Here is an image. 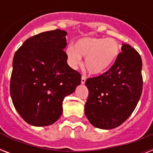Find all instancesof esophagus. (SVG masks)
Instances as JSON below:
<instances>
[{"mask_svg": "<svg viewBox=\"0 0 153 153\" xmlns=\"http://www.w3.org/2000/svg\"><path fill=\"white\" fill-rule=\"evenodd\" d=\"M86 76H85V75H82V78H81L82 84H84L85 82H86Z\"/></svg>", "mask_w": 153, "mask_h": 153, "instance_id": "34e87169", "label": "esophagus"}]
</instances>
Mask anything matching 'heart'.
<instances>
[{
	"instance_id": "b5f03b06",
	"label": "heart",
	"mask_w": 153,
	"mask_h": 153,
	"mask_svg": "<svg viewBox=\"0 0 153 153\" xmlns=\"http://www.w3.org/2000/svg\"><path fill=\"white\" fill-rule=\"evenodd\" d=\"M120 45L113 38L83 37L70 46L66 51L67 61L71 67H76L85 59V67L91 74H99L108 70L120 55Z\"/></svg>"
}]
</instances>
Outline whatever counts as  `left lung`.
<instances>
[{
	"mask_svg": "<svg viewBox=\"0 0 153 153\" xmlns=\"http://www.w3.org/2000/svg\"><path fill=\"white\" fill-rule=\"evenodd\" d=\"M116 62L99 76L86 79L89 95L85 114L94 126L114 128L135 109L143 89L142 60L139 53L123 44Z\"/></svg>",
	"mask_w": 153,
	"mask_h": 153,
	"instance_id": "1",
	"label": "left lung"
}]
</instances>
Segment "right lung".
<instances>
[{"mask_svg":"<svg viewBox=\"0 0 153 153\" xmlns=\"http://www.w3.org/2000/svg\"><path fill=\"white\" fill-rule=\"evenodd\" d=\"M67 32L55 29L30 37L16 51L10 79L15 109L27 123L47 126L59 120L66 96L81 83L67 62Z\"/></svg>","mask_w":153,"mask_h":153,"instance_id":"right-lung-1","label":"right lung"}]
</instances>
